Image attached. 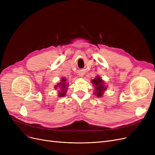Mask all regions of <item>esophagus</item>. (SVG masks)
Instances as JSON below:
<instances>
[{
    "mask_svg": "<svg viewBox=\"0 0 155 155\" xmlns=\"http://www.w3.org/2000/svg\"><path fill=\"white\" fill-rule=\"evenodd\" d=\"M84 76V73L83 72H81L80 74H79V76L80 77H83Z\"/></svg>",
    "mask_w": 155,
    "mask_h": 155,
    "instance_id": "1",
    "label": "esophagus"
}]
</instances>
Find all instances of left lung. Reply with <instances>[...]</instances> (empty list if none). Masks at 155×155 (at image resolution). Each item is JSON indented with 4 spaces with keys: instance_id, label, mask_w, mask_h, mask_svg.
I'll use <instances>...</instances> for the list:
<instances>
[{
    "instance_id": "left-lung-1",
    "label": "left lung",
    "mask_w": 155,
    "mask_h": 155,
    "mask_svg": "<svg viewBox=\"0 0 155 155\" xmlns=\"http://www.w3.org/2000/svg\"><path fill=\"white\" fill-rule=\"evenodd\" d=\"M91 83L95 87L94 94L97 97H102L104 92L107 89V86L105 85V81L100 77L97 76L94 79H92Z\"/></svg>"
}]
</instances>
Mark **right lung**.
<instances>
[{
	"instance_id": "right-lung-1",
	"label": "right lung",
	"mask_w": 155,
	"mask_h": 155,
	"mask_svg": "<svg viewBox=\"0 0 155 155\" xmlns=\"http://www.w3.org/2000/svg\"><path fill=\"white\" fill-rule=\"evenodd\" d=\"M67 79L64 78H62L61 79L60 83H58L57 85L54 86V88L58 89V96L59 97H63L66 95L67 89L68 87V83L66 82Z\"/></svg>"
}]
</instances>
